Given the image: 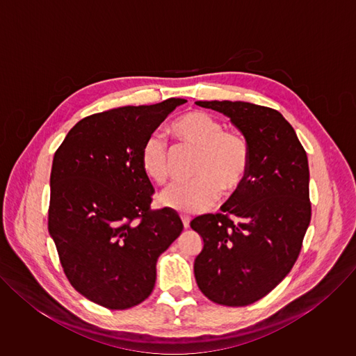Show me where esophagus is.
I'll list each match as a JSON object with an SVG mask.
<instances>
[{"label":"esophagus","mask_w":356,"mask_h":356,"mask_svg":"<svg viewBox=\"0 0 356 356\" xmlns=\"http://www.w3.org/2000/svg\"><path fill=\"white\" fill-rule=\"evenodd\" d=\"M181 222H183V227H184V228H188V227H190V218H188V217L181 216Z\"/></svg>","instance_id":"1"}]
</instances>
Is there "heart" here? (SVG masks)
<instances>
[{
  "instance_id": "1",
  "label": "heart",
  "mask_w": 356,
  "mask_h": 356,
  "mask_svg": "<svg viewBox=\"0 0 356 356\" xmlns=\"http://www.w3.org/2000/svg\"><path fill=\"white\" fill-rule=\"evenodd\" d=\"M170 132L180 142L194 146L198 154L190 181L175 183L159 197L161 206L180 214H197L214 206L222 194L236 190L249 169V147L236 132L224 131L222 124L202 111L179 117ZM139 162L145 176L156 184L169 177V152L165 140L154 134L140 147Z\"/></svg>"
}]
</instances>
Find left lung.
I'll list each match as a JSON object with an SVG mask.
<instances>
[{"mask_svg": "<svg viewBox=\"0 0 356 356\" xmlns=\"http://www.w3.org/2000/svg\"><path fill=\"white\" fill-rule=\"evenodd\" d=\"M228 117L249 147V169L220 214L194 218L202 238L194 261L198 289L217 304L242 307L291 270L310 225L309 161L293 127L272 108L245 101H195Z\"/></svg>", "mask_w": 356, "mask_h": 356, "instance_id": "1", "label": "left lung"}]
</instances>
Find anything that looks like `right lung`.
<instances>
[{"label":"right lung","instance_id":"add662e5","mask_svg":"<svg viewBox=\"0 0 356 356\" xmlns=\"http://www.w3.org/2000/svg\"><path fill=\"white\" fill-rule=\"evenodd\" d=\"M184 103L168 98L86 117L54 156L49 234L72 286L99 306L125 310L147 298L159 257L183 231L176 213L149 210L154 186L139 154Z\"/></svg>","mask_w":356,"mask_h":356}]
</instances>
